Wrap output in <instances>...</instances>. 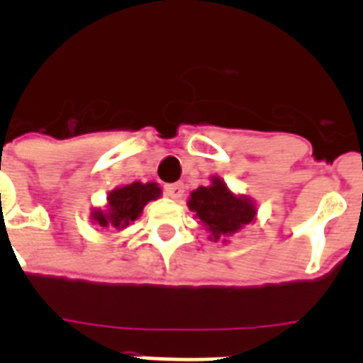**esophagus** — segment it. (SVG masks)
Wrapping results in <instances>:
<instances>
[{"label": "esophagus", "instance_id": "34e87169", "mask_svg": "<svg viewBox=\"0 0 363 363\" xmlns=\"http://www.w3.org/2000/svg\"><path fill=\"white\" fill-rule=\"evenodd\" d=\"M163 191H165L167 196H171V198H174V200H178V198L184 196V184L165 185V187H163Z\"/></svg>", "mask_w": 363, "mask_h": 363}]
</instances>
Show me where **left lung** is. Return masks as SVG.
I'll use <instances>...</instances> for the list:
<instances>
[{"label":"left lung","mask_w":363,"mask_h":363,"mask_svg":"<svg viewBox=\"0 0 363 363\" xmlns=\"http://www.w3.org/2000/svg\"><path fill=\"white\" fill-rule=\"evenodd\" d=\"M189 209L209 227L213 240L236 233L255 220V205L245 198L234 196L220 178H213V185L200 187L191 194Z\"/></svg>","instance_id":"8db88e82"}]
</instances>
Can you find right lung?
Masks as SVG:
<instances>
[{"mask_svg":"<svg viewBox=\"0 0 363 363\" xmlns=\"http://www.w3.org/2000/svg\"><path fill=\"white\" fill-rule=\"evenodd\" d=\"M160 192L162 191H160L158 184H140V182L114 189L108 194L107 213L96 211L92 216L101 227L112 225L116 229H123L142 214L143 207L149 201L160 198Z\"/></svg>","mask_w":363,"mask_h":363,"instance_id":"right-lung-1","label":"right lung"}]
</instances>
